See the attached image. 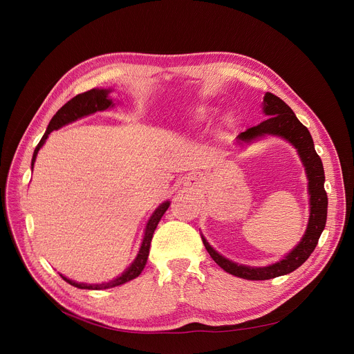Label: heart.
Listing matches in <instances>:
<instances>
[{"mask_svg": "<svg viewBox=\"0 0 354 354\" xmlns=\"http://www.w3.org/2000/svg\"><path fill=\"white\" fill-rule=\"evenodd\" d=\"M196 115L199 117V118H205L206 115H207V111L205 110V109H202V110H198V113H196Z\"/></svg>", "mask_w": 354, "mask_h": 354, "instance_id": "heart-1", "label": "heart"}]
</instances>
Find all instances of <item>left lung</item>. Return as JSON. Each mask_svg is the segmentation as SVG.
<instances>
[{
	"label": "left lung",
	"instance_id": "obj_1",
	"mask_svg": "<svg viewBox=\"0 0 354 354\" xmlns=\"http://www.w3.org/2000/svg\"><path fill=\"white\" fill-rule=\"evenodd\" d=\"M264 113L268 117L266 121L259 125L248 128L247 131L241 133L237 138L240 144H248L254 140H259L266 136H277L291 142L301 156L302 164L308 176V190H309V205L310 214L306 232L299 241V244L288 252L283 259L268 267H247L236 264L220 255L202 236L203 244L210 254L214 263L221 267L224 271L251 281H264L275 277L289 274L299 268L313 252L320 234H322L326 226L328 216V195L325 190V171L322 160L315 151L313 140L308 128L297 118L295 113L286 103L272 93H266L264 95Z\"/></svg>",
	"mask_w": 354,
	"mask_h": 354
}]
</instances>
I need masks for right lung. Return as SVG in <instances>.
I'll return each mask as SVG.
<instances>
[{
    "label": "right lung",
    "instance_id": "add662e5",
    "mask_svg": "<svg viewBox=\"0 0 354 354\" xmlns=\"http://www.w3.org/2000/svg\"><path fill=\"white\" fill-rule=\"evenodd\" d=\"M109 93L110 90L107 88H91L88 91H84L82 94H77L76 97H73L72 100H69L65 106H63L62 109L57 110V113L52 117L48 128H46V133L44 134L42 140L39 141V144L37 145L35 151H34V156H32V167H34L35 164V159H37V155H38V151L41 149V147L45 144L48 136L53 131V130H59L60 127L66 125L72 121H76L84 115H88V114H93L95 111H103L109 107H113V102L109 99ZM169 202H164L162 205H159L158 209L153 212V214L151 216V218L148 220L147 223V229H145V234H144V240H142V244H141V248L138 251V255L137 259L134 260V263L128 267L120 277H117L113 281H109V282H104V283H79V282H75L72 279H68L66 277H63L60 274V277L65 279L66 282H69L71 285L76 286V288H80V289H109V288H114V286H118V285H122L128 281H131L134 278H137L145 264H147V260H148V254H149V245H151V240H152V236H153V232L158 226V223L160 220V217L164 216V213L168 210L169 207Z\"/></svg>",
    "mask_w": 354,
    "mask_h": 354
}]
</instances>
